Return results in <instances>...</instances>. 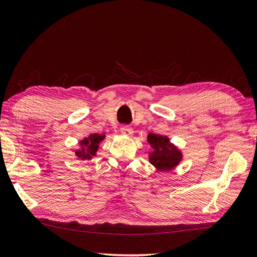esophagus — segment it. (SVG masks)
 Returning <instances> with one entry per match:
<instances>
[{"instance_id": "1", "label": "esophagus", "mask_w": 257, "mask_h": 257, "mask_svg": "<svg viewBox=\"0 0 257 257\" xmlns=\"http://www.w3.org/2000/svg\"><path fill=\"white\" fill-rule=\"evenodd\" d=\"M119 131H120V133H122L123 135H126V137H131V135L133 134V128L128 126V125H122Z\"/></svg>"}]
</instances>
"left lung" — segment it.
I'll list each match as a JSON object with an SVG mask.
<instances>
[{"mask_svg":"<svg viewBox=\"0 0 257 257\" xmlns=\"http://www.w3.org/2000/svg\"><path fill=\"white\" fill-rule=\"evenodd\" d=\"M148 142L151 144L153 151L150 153V162L161 171H169L180 162L181 153L169 142L167 137L150 133Z\"/></svg>","mask_w":257,"mask_h":257,"instance_id":"obj_1","label":"left lung"}]
</instances>
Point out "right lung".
Instances as JSON below:
<instances>
[{"label":"right lung","instance_id":"obj_1","mask_svg":"<svg viewBox=\"0 0 257 257\" xmlns=\"http://www.w3.org/2000/svg\"><path fill=\"white\" fill-rule=\"evenodd\" d=\"M104 138H105V135L90 134L88 138L83 140V141L80 142L81 151H77L76 156L83 160L90 159L91 157L95 156V153L98 149V144Z\"/></svg>","mask_w":257,"mask_h":257}]
</instances>
